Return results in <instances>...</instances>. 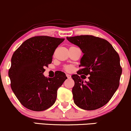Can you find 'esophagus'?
I'll return each mask as SVG.
<instances>
[{"label": "esophagus", "instance_id": "1", "mask_svg": "<svg viewBox=\"0 0 131 131\" xmlns=\"http://www.w3.org/2000/svg\"><path fill=\"white\" fill-rule=\"evenodd\" d=\"M66 76H67V78H70V77H71L70 75H69V74H68V73L66 74Z\"/></svg>", "mask_w": 131, "mask_h": 131}]
</instances>
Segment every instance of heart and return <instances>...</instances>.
<instances>
[{
	"label": "heart",
	"instance_id": "b5f03b06",
	"mask_svg": "<svg viewBox=\"0 0 131 131\" xmlns=\"http://www.w3.org/2000/svg\"><path fill=\"white\" fill-rule=\"evenodd\" d=\"M72 69H73V67L72 66H66L64 67V69L67 72H70L72 71Z\"/></svg>",
	"mask_w": 131,
	"mask_h": 131
}]
</instances>
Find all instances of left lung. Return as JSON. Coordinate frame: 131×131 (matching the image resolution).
<instances>
[{
  "label": "left lung",
  "instance_id": "left-lung-1",
  "mask_svg": "<svg viewBox=\"0 0 131 131\" xmlns=\"http://www.w3.org/2000/svg\"><path fill=\"white\" fill-rule=\"evenodd\" d=\"M67 39L84 53L78 75L72 76L75 81L72 89L74 103L84 110L99 109L109 102L118 88L122 73L120 56L103 38L81 35ZM81 74L90 76L89 82H83L84 78L79 77Z\"/></svg>",
  "mask_w": 131,
  "mask_h": 131
}]
</instances>
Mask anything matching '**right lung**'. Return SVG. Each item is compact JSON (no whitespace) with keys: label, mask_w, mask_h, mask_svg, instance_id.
<instances>
[{"label":"right lung","mask_w":131,"mask_h":131,"mask_svg":"<svg viewBox=\"0 0 131 131\" xmlns=\"http://www.w3.org/2000/svg\"><path fill=\"white\" fill-rule=\"evenodd\" d=\"M64 38L47 36L32 37L24 41L14 51L8 71L11 88L24 107L42 111L55 102L57 90L66 79L64 72L47 78L43 75L45 67L52 62L56 48Z\"/></svg>","instance_id":"obj_1"}]
</instances>
